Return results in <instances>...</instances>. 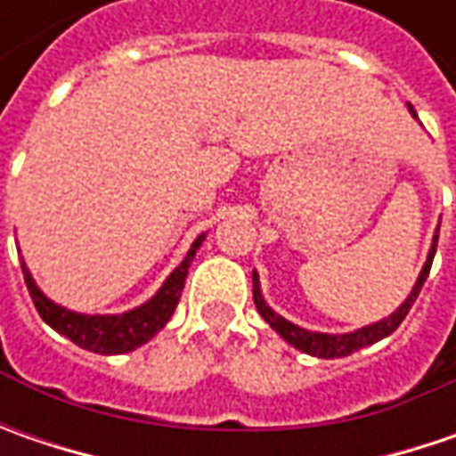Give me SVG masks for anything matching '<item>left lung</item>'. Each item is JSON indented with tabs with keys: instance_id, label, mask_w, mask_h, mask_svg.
Segmentation results:
<instances>
[{
	"instance_id": "obj_1",
	"label": "left lung",
	"mask_w": 456,
	"mask_h": 456,
	"mask_svg": "<svg viewBox=\"0 0 456 456\" xmlns=\"http://www.w3.org/2000/svg\"><path fill=\"white\" fill-rule=\"evenodd\" d=\"M411 114L416 116L413 106H411ZM436 240H439V231H436V236H434L429 258H427L424 269H421V273H419V281H416V287H413V291L409 294V299L398 306V309H395L388 320H380V322H376V324H368V327L355 330V332H347V335H322V332H309V330H302V327L291 324L289 320L279 317L272 306L264 302L261 289H258V276H256V272H254L256 309H258V312H261V317L272 324L273 330H276V332H279L284 340L289 342V345H294L297 350H302V353H306V355H314V358H345V355H350V353H355V350H362V347H368V345H373V342L388 338L395 327L406 320L409 309H411V305L416 302L419 291H421L424 281H427V276H429L431 261H434V254H436Z\"/></svg>"
}]
</instances>
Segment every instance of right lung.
I'll return each instance as SVG.
<instances>
[{
  "label": "right lung",
  "mask_w": 456,
  "mask_h": 456,
  "mask_svg": "<svg viewBox=\"0 0 456 456\" xmlns=\"http://www.w3.org/2000/svg\"><path fill=\"white\" fill-rule=\"evenodd\" d=\"M202 238L205 236L195 238V243L187 251L183 264L169 273L165 287L157 291L147 305L136 306V309L124 312V314H106V317L94 314L91 317V314H78V312H70L65 306L53 305L43 291L35 287V281H32V276L25 269V264H22V273H25V284L27 289H29L32 302H35V309L40 312V317L53 330H58L61 335L76 342L83 350L101 353V355H118V353H129L134 347L144 345L172 317L175 306L180 302V294L184 289L187 269H190V264L195 258V251L200 248Z\"/></svg>",
  "instance_id": "right-lung-1"
}]
</instances>
